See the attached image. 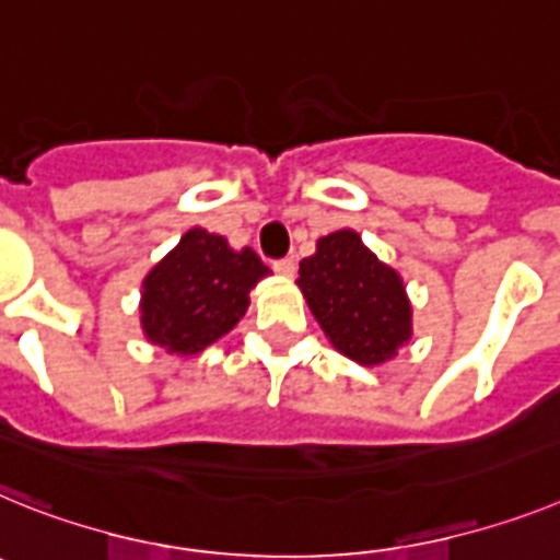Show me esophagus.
I'll return each mask as SVG.
<instances>
[{
  "label": "esophagus",
  "mask_w": 560,
  "mask_h": 560,
  "mask_svg": "<svg viewBox=\"0 0 560 560\" xmlns=\"http://www.w3.org/2000/svg\"><path fill=\"white\" fill-rule=\"evenodd\" d=\"M271 269H275L277 275L294 277V275H298V262L291 260V257H283V260H275V266H271Z\"/></svg>",
  "instance_id": "1"
}]
</instances>
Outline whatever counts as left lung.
<instances>
[{
	"label": "left lung",
	"instance_id": "1",
	"mask_svg": "<svg viewBox=\"0 0 560 560\" xmlns=\"http://www.w3.org/2000/svg\"><path fill=\"white\" fill-rule=\"evenodd\" d=\"M298 285L339 353L380 365L410 337V303L394 269L368 252L351 229L319 237L300 262Z\"/></svg>",
	"mask_w": 560,
	"mask_h": 560
}]
</instances>
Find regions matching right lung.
Here are the masks:
<instances>
[{"label": "right lung", "mask_w": 560, "mask_h": 560, "mask_svg": "<svg viewBox=\"0 0 560 560\" xmlns=\"http://www.w3.org/2000/svg\"><path fill=\"white\" fill-rule=\"evenodd\" d=\"M266 275L252 248L234 252L221 234L189 229L143 280V331L172 353L203 351L246 314L248 291Z\"/></svg>", "instance_id": "1"}]
</instances>
